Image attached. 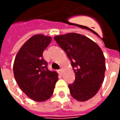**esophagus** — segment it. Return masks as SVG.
Listing matches in <instances>:
<instances>
[{"label":"esophagus","mask_w":120,"mask_h":120,"mask_svg":"<svg viewBox=\"0 0 120 120\" xmlns=\"http://www.w3.org/2000/svg\"><path fill=\"white\" fill-rule=\"evenodd\" d=\"M58 73H59L60 75H62V69H59V70L58 71Z\"/></svg>","instance_id":"1"}]
</instances>
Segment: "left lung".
<instances>
[{
    "label": "left lung",
    "mask_w": 120,
    "mask_h": 120,
    "mask_svg": "<svg viewBox=\"0 0 120 120\" xmlns=\"http://www.w3.org/2000/svg\"><path fill=\"white\" fill-rule=\"evenodd\" d=\"M54 38L67 54L75 73V80L68 86L71 96L80 101L93 98L103 83L106 69L101 48L90 38L75 33Z\"/></svg>",
    "instance_id": "obj_1"
}]
</instances>
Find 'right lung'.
I'll return each instance as SVG.
<instances>
[{
  "label": "right lung",
  "mask_w": 120,
  "mask_h": 120,
  "mask_svg": "<svg viewBox=\"0 0 120 120\" xmlns=\"http://www.w3.org/2000/svg\"><path fill=\"white\" fill-rule=\"evenodd\" d=\"M51 38L36 34L26 42L15 59L13 73L21 90L30 98L44 101L52 96L58 74L47 69L43 52L49 45Z\"/></svg>",
  "instance_id": "add662e5"
}]
</instances>
